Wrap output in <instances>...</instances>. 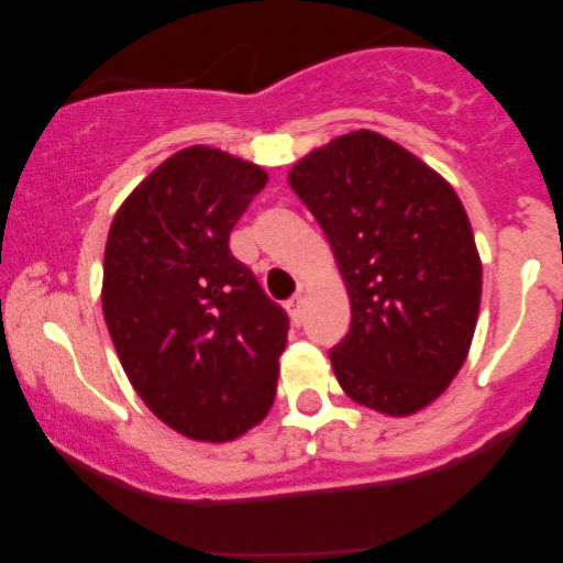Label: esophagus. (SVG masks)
Segmentation results:
<instances>
[{"label": "esophagus", "instance_id": "esophagus-1", "mask_svg": "<svg viewBox=\"0 0 563 563\" xmlns=\"http://www.w3.org/2000/svg\"><path fill=\"white\" fill-rule=\"evenodd\" d=\"M286 309H288V314H290V320L296 322V325H299L301 322V318H303V296L301 294H296L294 299H288V303H286Z\"/></svg>", "mask_w": 563, "mask_h": 563}]
</instances>
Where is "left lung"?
<instances>
[{"mask_svg": "<svg viewBox=\"0 0 563 563\" xmlns=\"http://www.w3.org/2000/svg\"><path fill=\"white\" fill-rule=\"evenodd\" d=\"M288 185L325 232L352 303L331 352L341 389L391 418L423 410L466 363L479 318L482 260L457 192L371 129L314 147Z\"/></svg>", "mask_w": 563, "mask_h": 563, "instance_id": "obj_1", "label": "left lung"}]
</instances>
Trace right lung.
Returning <instances> with one entry per match:
<instances>
[{
	"mask_svg": "<svg viewBox=\"0 0 563 563\" xmlns=\"http://www.w3.org/2000/svg\"><path fill=\"white\" fill-rule=\"evenodd\" d=\"M267 172L219 147L174 153L108 230L102 318L129 384L169 429L232 442L275 402L288 318L230 254Z\"/></svg>",
	"mask_w": 563,
	"mask_h": 563,
	"instance_id": "1",
	"label": "right lung"
}]
</instances>
